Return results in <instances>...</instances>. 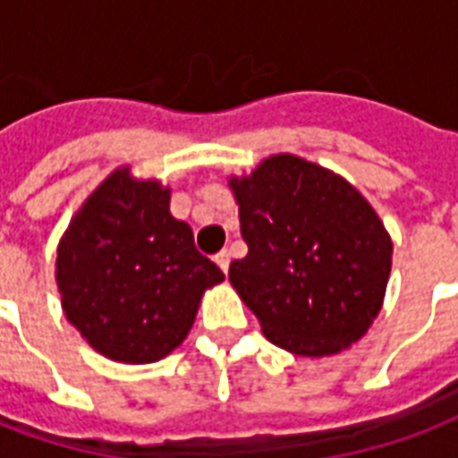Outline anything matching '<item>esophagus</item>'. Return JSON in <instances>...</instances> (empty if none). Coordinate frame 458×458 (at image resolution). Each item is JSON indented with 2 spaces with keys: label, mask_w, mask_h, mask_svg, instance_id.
I'll use <instances>...</instances> for the list:
<instances>
[{
  "label": "esophagus",
  "mask_w": 458,
  "mask_h": 458,
  "mask_svg": "<svg viewBox=\"0 0 458 458\" xmlns=\"http://www.w3.org/2000/svg\"><path fill=\"white\" fill-rule=\"evenodd\" d=\"M215 261H216V266H219V268H222L226 273V270H229V251H219V253H216Z\"/></svg>",
  "instance_id": "obj_1"
}]
</instances>
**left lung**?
<instances>
[{
	"label": "left lung",
	"mask_w": 458,
	"mask_h": 458,
	"mask_svg": "<svg viewBox=\"0 0 458 458\" xmlns=\"http://www.w3.org/2000/svg\"><path fill=\"white\" fill-rule=\"evenodd\" d=\"M249 253L229 280L263 335L298 356H332L378 317L393 242L369 199L335 170L293 153L229 178Z\"/></svg>",
	"instance_id": "1"
}]
</instances>
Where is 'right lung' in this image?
I'll return each mask as SVG.
<instances>
[{"label": "right lung", "mask_w": 458, "mask_h": 458, "mask_svg": "<svg viewBox=\"0 0 458 458\" xmlns=\"http://www.w3.org/2000/svg\"><path fill=\"white\" fill-rule=\"evenodd\" d=\"M225 273L170 215V188L122 165L82 202L58 243L68 322L106 359L153 363L185 342L205 290Z\"/></svg>", "instance_id": "right-lung-1"}]
</instances>
